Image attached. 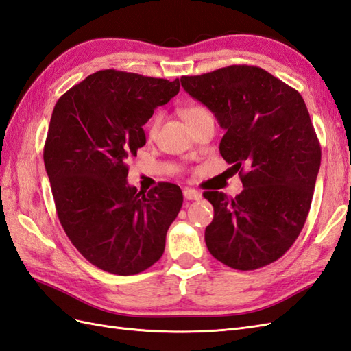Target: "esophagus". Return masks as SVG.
Here are the masks:
<instances>
[{
	"label": "esophagus",
	"mask_w": 351,
	"mask_h": 351,
	"mask_svg": "<svg viewBox=\"0 0 351 351\" xmlns=\"http://www.w3.org/2000/svg\"><path fill=\"white\" fill-rule=\"evenodd\" d=\"M184 197L186 199H202V193H198L194 188H185L184 189Z\"/></svg>",
	"instance_id": "obj_1"
}]
</instances>
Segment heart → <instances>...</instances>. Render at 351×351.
Returning <instances> with one entry per match:
<instances>
[{
  "mask_svg": "<svg viewBox=\"0 0 351 351\" xmlns=\"http://www.w3.org/2000/svg\"><path fill=\"white\" fill-rule=\"evenodd\" d=\"M204 114H208V112L203 106H198V104H189L181 110V117L185 120L186 125H191L197 119H199ZM162 120H163V114L160 112H157L152 119H149V122L147 125V134L149 138H154L157 135L158 128L162 125Z\"/></svg>",
  "mask_w": 351,
  "mask_h": 351,
  "instance_id": "heart-1",
  "label": "heart"
}]
</instances>
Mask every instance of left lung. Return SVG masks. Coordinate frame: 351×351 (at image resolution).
Segmentation results:
<instances>
[{
	"label": "left lung",
	"instance_id": "8db88e82",
	"mask_svg": "<svg viewBox=\"0 0 351 351\" xmlns=\"http://www.w3.org/2000/svg\"><path fill=\"white\" fill-rule=\"evenodd\" d=\"M193 98L215 114L225 135L220 154L239 170L243 193L203 195L215 217L210 254L238 270L282 257L302 232L320 167V145L303 97L266 70L235 64L182 76Z\"/></svg>",
	"mask_w": 351,
	"mask_h": 351
}]
</instances>
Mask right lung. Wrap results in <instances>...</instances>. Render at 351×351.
Wrapping results in <instances>:
<instances>
[{"instance_id":"obj_1","label":"right lung","mask_w":351,"mask_h":351,"mask_svg":"<svg viewBox=\"0 0 351 351\" xmlns=\"http://www.w3.org/2000/svg\"><path fill=\"white\" fill-rule=\"evenodd\" d=\"M179 93V79L99 70L58 98L44 165L60 223L89 263L136 275L162 257L182 191L160 182L147 194L128 184V160L145 145L143 126Z\"/></svg>"}]
</instances>
